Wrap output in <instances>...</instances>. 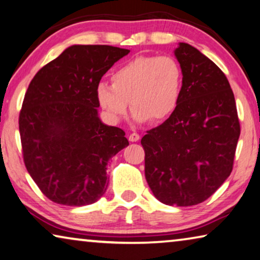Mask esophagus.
Returning <instances> with one entry per match:
<instances>
[{
  "label": "esophagus",
  "mask_w": 260,
  "mask_h": 260,
  "mask_svg": "<svg viewBox=\"0 0 260 260\" xmlns=\"http://www.w3.org/2000/svg\"><path fill=\"white\" fill-rule=\"evenodd\" d=\"M128 139H129L131 142H137V141L140 140V135H139L138 133H132Z\"/></svg>",
  "instance_id": "34e87169"
}]
</instances>
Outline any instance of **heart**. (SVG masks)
Wrapping results in <instances>:
<instances>
[{
	"mask_svg": "<svg viewBox=\"0 0 260 260\" xmlns=\"http://www.w3.org/2000/svg\"><path fill=\"white\" fill-rule=\"evenodd\" d=\"M111 80L96 86V99L112 120L125 117L129 102L137 121L160 122L179 106L184 75L172 56H138L115 70Z\"/></svg>",
	"mask_w": 260,
	"mask_h": 260,
	"instance_id": "1",
	"label": "heart"
}]
</instances>
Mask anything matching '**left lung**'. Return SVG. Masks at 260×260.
Returning <instances> with one entry per match:
<instances>
[{"label": "left lung", "mask_w": 260, "mask_h": 260, "mask_svg": "<svg viewBox=\"0 0 260 260\" xmlns=\"http://www.w3.org/2000/svg\"><path fill=\"white\" fill-rule=\"evenodd\" d=\"M175 56L184 75L175 112L141 139L145 175L160 202H204L232 172L241 134L229 80L214 61L187 43Z\"/></svg>", "instance_id": "left-lung-1"}]
</instances>
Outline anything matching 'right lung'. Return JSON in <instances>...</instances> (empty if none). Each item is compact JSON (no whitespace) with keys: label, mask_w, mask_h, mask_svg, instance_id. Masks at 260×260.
<instances>
[{"label":"right lung","mask_w":260,"mask_h":260,"mask_svg":"<svg viewBox=\"0 0 260 260\" xmlns=\"http://www.w3.org/2000/svg\"><path fill=\"white\" fill-rule=\"evenodd\" d=\"M129 50L72 45L42 68L25 92L18 126L26 170L52 202L81 207L105 193L106 166L128 146L98 117L96 86Z\"/></svg>","instance_id":"right-lung-1"}]
</instances>
